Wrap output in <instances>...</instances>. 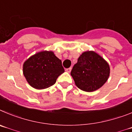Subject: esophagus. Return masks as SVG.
<instances>
[{"mask_svg":"<svg viewBox=\"0 0 132 132\" xmlns=\"http://www.w3.org/2000/svg\"><path fill=\"white\" fill-rule=\"evenodd\" d=\"M71 70H72V68H69L66 69V72H68V73H70V72H71Z\"/></svg>","mask_w":132,"mask_h":132,"instance_id":"1","label":"esophagus"}]
</instances>
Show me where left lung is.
Masks as SVG:
<instances>
[{"label":"left lung","instance_id":"left-lung-1","mask_svg":"<svg viewBox=\"0 0 132 132\" xmlns=\"http://www.w3.org/2000/svg\"><path fill=\"white\" fill-rule=\"evenodd\" d=\"M110 75L107 62L94 51H85L78 58L71 76L76 85L82 91L92 92L101 88Z\"/></svg>","mask_w":132,"mask_h":132}]
</instances>
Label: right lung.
<instances>
[{"instance_id":"add662e5","label":"right lung","mask_w":132,"mask_h":132,"mask_svg":"<svg viewBox=\"0 0 132 132\" xmlns=\"http://www.w3.org/2000/svg\"><path fill=\"white\" fill-rule=\"evenodd\" d=\"M64 72L62 61L53 51L39 52L25 61L23 73L28 84L37 89L48 88Z\"/></svg>"}]
</instances>
